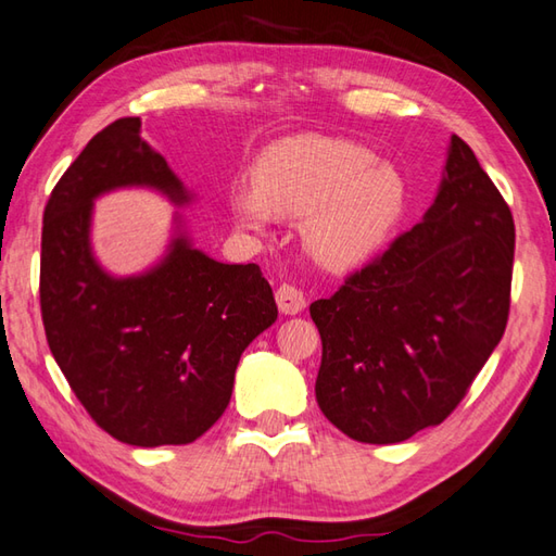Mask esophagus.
<instances>
[{
  "label": "esophagus",
  "mask_w": 556,
  "mask_h": 556,
  "mask_svg": "<svg viewBox=\"0 0 556 556\" xmlns=\"http://www.w3.org/2000/svg\"><path fill=\"white\" fill-rule=\"evenodd\" d=\"M276 302L282 314H298L307 305L305 292L295 286H288V282H282V286L276 290Z\"/></svg>",
  "instance_id": "34e87169"
}]
</instances>
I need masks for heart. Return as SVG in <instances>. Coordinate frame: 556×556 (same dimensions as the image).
<instances>
[{
	"label": "heart",
	"instance_id": "obj_1",
	"mask_svg": "<svg viewBox=\"0 0 556 556\" xmlns=\"http://www.w3.org/2000/svg\"><path fill=\"white\" fill-rule=\"evenodd\" d=\"M254 191H237L239 225L261 232L268 217L302 219V242L327 268H351L390 235L404 205V184L392 166L361 144L292 135L264 150Z\"/></svg>",
	"mask_w": 556,
	"mask_h": 556
}]
</instances>
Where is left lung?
Listing matches in <instances>:
<instances>
[{
    "label": "left lung",
    "mask_w": 556,
    "mask_h": 556,
    "mask_svg": "<svg viewBox=\"0 0 556 556\" xmlns=\"http://www.w3.org/2000/svg\"><path fill=\"white\" fill-rule=\"evenodd\" d=\"M516 225L475 152L453 135L418 225L309 305L321 337L317 404L358 443L443 424L506 331Z\"/></svg>",
    "instance_id": "obj_1"
}]
</instances>
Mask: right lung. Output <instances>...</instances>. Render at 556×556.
Here are the masks:
<instances>
[{
    "label": "right lung",
    "instance_id": "right-lung-1",
    "mask_svg": "<svg viewBox=\"0 0 556 556\" xmlns=\"http://www.w3.org/2000/svg\"><path fill=\"white\" fill-rule=\"evenodd\" d=\"M140 118L93 135L52 188L40 237V314L50 353L87 414L115 441L201 438L229 404L247 345L278 317L256 264H219L179 235L160 266L113 278L91 254L93 198L150 186L188 203Z\"/></svg>",
    "mask_w": 556,
    "mask_h": 556
}]
</instances>
